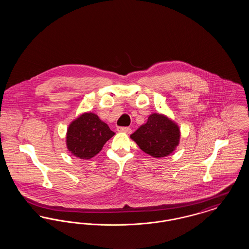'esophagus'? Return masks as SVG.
Returning <instances> with one entry per match:
<instances>
[{
  "instance_id": "esophagus-1",
  "label": "esophagus",
  "mask_w": 249,
  "mask_h": 249,
  "mask_svg": "<svg viewBox=\"0 0 249 249\" xmlns=\"http://www.w3.org/2000/svg\"><path fill=\"white\" fill-rule=\"evenodd\" d=\"M118 131H123V132H126V133H130L131 132V130H130V128L129 127H118V129H117Z\"/></svg>"
}]
</instances>
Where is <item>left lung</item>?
<instances>
[{
    "label": "left lung",
    "mask_w": 249,
    "mask_h": 249,
    "mask_svg": "<svg viewBox=\"0 0 249 249\" xmlns=\"http://www.w3.org/2000/svg\"><path fill=\"white\" fill-rule=\"evenodd\" d=\"M130 138L144 153L154 158H163L176 150L180 140V130L172 119L154 113Z\"/></svg>",
    "instance_id": "8db88e82"
}]
</instances>
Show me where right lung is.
<instances>
[{
	"instance_id": "1",
	"label": "right lung",
	"mask_w": 249,
	"mask_h": 249,
	"mask_svg": "<svg viewBox=\"0 0 249 249\" xmlns=\"http://www.w3.org/2000/svg\"><path fill=\"white\" fill-rule=\"evenodd\" d=\"M114 134L115 132L97 115L84 113L69 125L66 134L67 148L73 156L89 160L102 150Z\"/></svg>"
}]
</instances>
